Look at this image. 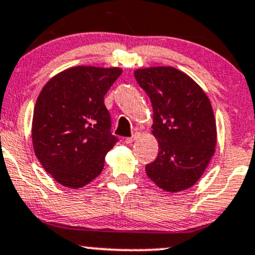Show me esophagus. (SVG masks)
I'll return each instance as SVG.
<instances>
[{"instance_id": "esophagus-1", "label": "esophagus", "mask_w": 255, "mask_h": 255, "mask_svg": "<svg viewBox=\"0 0 255 255\" xmlns=\"http://www.w3.org/2000/svg\"><path fill=\"white\" fill-rule=\"evenodd\" d=\"M139 136H140V133H134L132 136H129V138H126V142H127V144H132V142L134 140H136Z\"/></svg>"}]
</instances>
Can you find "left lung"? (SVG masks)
Returning <instances> with one entry per match:
<instances>
[{
	"mask_svg": "<svg viewBox=\"0 0 255 255\" xmlns=\"http://www.w3.org/2000/svg\"><path fill=\"white\" fill-rule=\"evenodd\" d=\"M134 76L151 100L152 134L158 140L157 157L145 167L147 177L164 191L189 189L214 155L211 102L191 77L170 66L139 69Z\"/></svg>",
	"mask_w": 255,
	"mask_h": 255,
	"instance_id": "1",
	"label": "left lung"
}]
</instances>
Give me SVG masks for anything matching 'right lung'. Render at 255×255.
I'll list each match as a JSON object with an SVG mask.
<instances>
[{
  "mask_svg": "<svg viewBox=\"0 0 255 255\" xmlns=\"http://www.w3.org/2000/svg\"><path fill=\"white\" fill-rule=\"evenodd\" d=\"M121 74L119 68L76 66L53 77L38 96L32 119L33 150L61 185L78 189L91 183L119 141L111 133L104 96Z\"/></svg>",
  "mask_w": 255,
  "mask_h": 255,
  "instance_id": "1",
  "label": "right lung"
}]
</instances>
